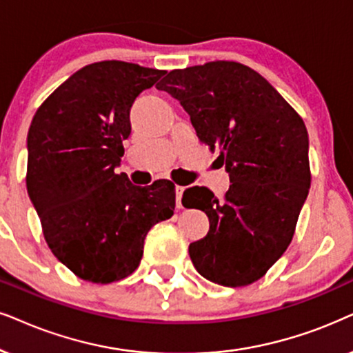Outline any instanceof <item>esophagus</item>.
I'll list each match as a JSON object with an SVG mask.
<instances>
[{
  "label": "esophagus",
  "mask_w": 353,
  "mask_h": 353,
  "mask_svg": "<svg viewBox=\"0 0 353 353\" xmlns=\"http://www.w3.org/2000/svg\"><path fill=\"white\" fill-rule=\"evenodd\" d=\"M183 191H185V188L183 186H176L175 188V194H176V208L181 209L183 204H181V196H183Z\"/></svg>",
  "instance_id": "esophagus-1"
}]
</instances>
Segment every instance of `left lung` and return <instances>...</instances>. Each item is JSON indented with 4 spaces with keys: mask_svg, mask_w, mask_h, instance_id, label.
Instances as JSON below:
<instances>
[{
    "mask_svg": "<svg viewBox=\"0 0 353 353\" xmlns=\"http://www.w3.org/2000/svg\"><path fill=\"white\" fill-rule=\"evenodd\" d=\"M155 87L181 103L232 183L223 199L199 186L183 194L185 208L209 217L208 235L190 245L196 271L219 285L253 283L290 245L308 196L305 123L259 72L235 61L173 70Z\"/></svg>",
    "mask_w": 353,
    "mask_h": 353,
    "instance_id": "8db88e82",
    "label": "left lung"
}]
</instances>
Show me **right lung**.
I'll use <instances>...</instances> for the list:
<instances>
[{
  "mask_svg": "<svg viewBox=\"0 0 353 353\" xmlns=\"http://www.w3.org/2000/svg\"><path fill=\"white\" fill-rule=\"evenodd\" d=\"M167 71L126 61L84 66L40 105L27 134V193L65 266L94 283L136 271L144 240L175 209V185L115 173L137 95Z\"/></svg>",
  "mask_w": 353,
  "mask_h": 353,
  "instance_id": "obj_1",
  "label": "right lung"
}]
</instances>
